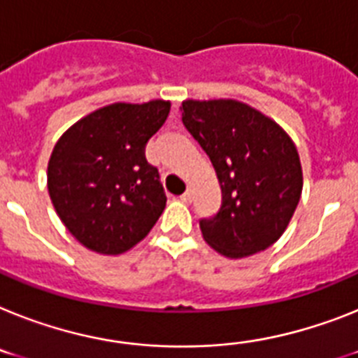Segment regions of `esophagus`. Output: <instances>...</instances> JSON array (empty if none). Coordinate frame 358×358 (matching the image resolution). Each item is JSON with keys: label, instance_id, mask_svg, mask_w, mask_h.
I'll return each instance as SVG.
<instances>
[{"label": "esophagus", "instance_id": "34e87169", "mask_svg": "<svg viewBox=\"0 0 358 358\" xmlns=\"http://www.w3.org/2000/svg\"><path fill=\"white\" fill-rule=\"evenodd\" d=\"M180 200H182V202H185V203L191 202V200H193V193H191V189H187V191H185V193L180 196Z\"/></svg>", "mask_w": 358, "mask_h": 358}]
</instances>
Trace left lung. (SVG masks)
I'll list each match as a JSON object with an SVG mask.
<instances>
[{
	"label": "left lung",
	"mask_w": 358,
	"mask_h": 358,
	"mask_svg": "<svg viewBox=\"0 0 358 358\" xmlns=\"http://www.w3.org/2000/svg\"><path fill=\"white\" fill-rule=\"evenodd\" d=\"M180 110L220 180V209L200 220L207 244L229 258L275 244L302 193L295 143L273 120L235 100H187Z\"/></svg>",
	"instance_id": "obj_1"
}]
</instances>
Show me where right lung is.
Instances as JSON below:
<instances>
[{"instance_id":"right-lung-1","label":"right lung","mask_w":358,"mask_h":358,"mask_svg":"<svg viewBox=\"0 0 358 358\" xmlns=\"http://www.w3.org/2000/svg\"><path fill=\"white\" fill-rule=\"evenodd\" d=\"M171 103H113L82 118L54 145L47 171L52 206L87 249L120 255L149 235L165 209L160 173L145 158Z\"/></svg>"}]
</instances>
